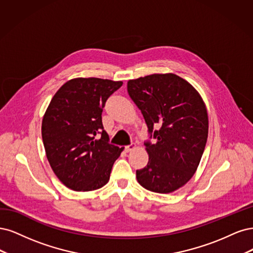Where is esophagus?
<instances>
[{
    "label": "esophagus",
    "instance_id": "34e87169",
    "mask_svg": "<svg viewBox=\"0 0 253 253\" xmlns=\"http://www.w3.org/2000/svg\"><path fill=\"white\" fill-rule=\"evenodd\" d=\"M134 149H135V145H134V144L127 145L126 147H125V150H126L127 152H130V151H132V150H134Z\"/></svg>",
    "mask_w": 253,
    "mask_h": 253
}]
</instances>
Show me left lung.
<instances>
[{
    "label": "left lung",
    "instance_id": "1",
    "mask_svg": "<svg viewBox=\"0 0 253 253\" xmlns=\"http://www.w3.org/2000/svg\"><path fill=\"white\" fill-rule=\"evenodd\" d=\"M127 91L143 113L156 143H145L149 160L136 170L142 187L171 193L195 173L208 136V113L201 94L174 73H153L127 82ZM159 130L153 131V126Z\"/></svg>",
    "mask_w": 253,
    "mask_h": 253
}]
</instances>
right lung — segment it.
I'll list each match as a JSON object with an SVG mask.
<instances>
[{
  "mask_svg": "<svg viewBox=\"0 0 253 253\" xmlns=\"http://www.w3.org/2000/svg\"><path fill=\"white\" fill-rule=\"evenodd\" d=\"M122 85V81L76 78L67 81L48 105L42 121L46 157L69 189L92 191L108 183L124 147L108 143L102 111Z\"/></svg>",
  "mask_w": 253,
  "mask_h": 253,
  "instance_id": "obj_1",
  "label": "right lung"
}]
</instances>
